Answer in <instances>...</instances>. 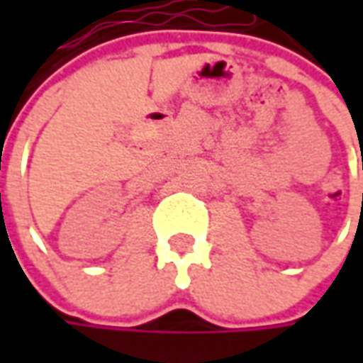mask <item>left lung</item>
<instances>
[{
    "label": "left lung",
    "mask_w": 363,
    "mask_h": 363,
    "mask_svg": "<svg viewBox=\"0 0 363 363\" xmlns=\"http://www.w3.org/2000/svg\"><path fill=\"white\" fill-rule=\"evenodd\" d=\"M362 167H363V165H362Z\"/></svg>",
    "instance_id": "left-lung-1"
}]
</instances>
